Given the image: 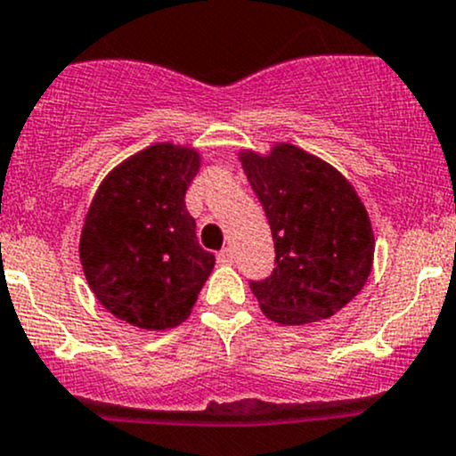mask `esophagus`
Returning <instances> with one entry per match:
<instances>
[{
    "instance_id": "obj_1",
    "label": "esophagus",
    "mask_w": 456,
    "mask_h": 456,
    "mask_svg": "<svg viewBox=\"0 0 456 456\" xmlns=\"http://www.w3.org/2000/svg\"><path fill=\"white\" fill-rule=\"evenodd\" d=\"M234 260V252H232V248H224L222 252L217 254V263L219 265H230Z\"/></svg>"
}]
</instances>
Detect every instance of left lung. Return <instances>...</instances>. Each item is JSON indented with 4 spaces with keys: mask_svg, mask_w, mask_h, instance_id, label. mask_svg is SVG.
Returning a JSON list of instances; mask_svg holds the SVG:
<instances>
[{
    "mask_svg": "<svg viewBox=\"0 0 456 456\" xmlns=\"http://www.w3.org/2000/svg\"><path fill=\"white\" fill-rule=\"evenodd\" d=\"M239 161L275 245L273 273L249 282L260 310L280 325L330 319L370 275L375 234L364 202L334 166L293 144L241 151Z\"/></svg>",
    "mask_w": 456,
    "mask_h": 456,
    "instance_id": "1",
    "label": "left lung"
}]
</instances>
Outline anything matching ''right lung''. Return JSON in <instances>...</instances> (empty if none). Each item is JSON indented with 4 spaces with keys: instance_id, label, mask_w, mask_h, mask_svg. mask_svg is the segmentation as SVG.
I'll use <instances>...</instances> for the list:
<instances>
[{
    "instance_id": "1",
    "label": "right lung",
    "mask_w": 456,
    "mask_h": 456,
    "mask_svg": "<svg viewBox=\"0 0 456 456\" xmlns=\"http://www.w3.org/2000/svg\"><path fill=\"white\" fill-rule=\"evenodd\" d=\"M196 148L152 144L103 178L86 215L79 258L99 304L140 330H170L191 314L215 256L200 248L187 187Z\"/></svg>"
}]
</instances>
